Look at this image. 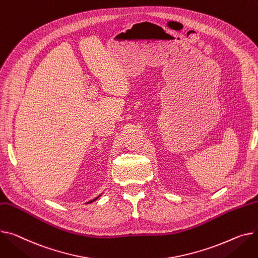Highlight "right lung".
Here are the masks:
<instances>
[{"label":"right lung","mask_w":258,"mask_h":258,"mask_svg":"<svg viewBox=\"0 0 258 258\" xmlns=\"http://www.w3.org/2000/svg\"><path fill=\"white\" fill-rule=\"evenodd\" d=\"M99 197H100V195H99V196H98V197H96V198H94V199H93V200H91V201H89V202H87V203H91V202H93V201H95V200H96V199H98V198H99Z\"/></svg>","instance_id":"right-lung-1"}]
</instances>
